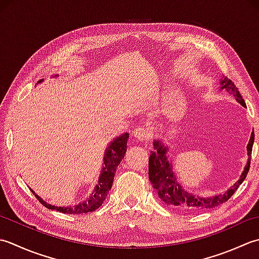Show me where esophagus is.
Wrapping results in <instances>:
<instances>
[{"label":"esophagus","mask_w":259,"mask_h":259,"mask_svg":"<svg viewBox=\"0 0 259 259\" xmlns=\"http://www.w3.org/2000/svg\"><path fill=\"white\" fill-rule=\"evenodd\" d=\"M133 136L139 141H145L149 137V131L144 127H137L133 131Z\"/></svg>","instance_id":"esophagus-1"}]
</instances>
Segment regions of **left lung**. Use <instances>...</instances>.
<instances>
[{
  "label": "left lung",
  "mask_w": 259,
  "mask_h": 259,
  "mask_svg": "<svg viewBox=\"0 0 259 259\" xmlns=\"http://www.w3.org/2000/svg\"><path fill=\"white\" fill-rule=\"evenodd\" d=\"M220 89H226L229 94L234 95L237 102L240 103L242 106L246 107V104L242 99L238 88L235 86V83L228 78H223L220 81ZM255 134L252 132L250 135V140L248 142L247 152H248V161L247 164L242 171L239 180L237 181L233 187L229 188L223 194H218L214 197H200L197 194H191L186 191L180 184H179L176 174L173 173L172 163L166 156L167 147L161 143V141H155L154 145L155 151H151V155L149 159V178L152 183L153 189L155 190L157 196L170 207L184 211V212H193V211L207 210L211 208H215L218 205L223 204L227 200L233 196L240 184L244 182L247 177V173L250 167V156L252 144H254Z\"/></svg>",
  "instance_id": "obj_1"
}]
</instances>
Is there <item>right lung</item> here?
Masks as SVG:
<instances>
[{
  "label": "right lung",
  "mask_w": 259,
  "mask_h": 259,
  "mask_svg": "<svg viewBox=\"0 0 259 259\" xmlns=\"http://www.w3.org/2000/svg\"><path fill=\"white\" fill-rule=\"evenodd\" d=\"M41 81L42 79L38 81V83ZM128 137V133H124L120 136L116 137L112 143L108 145L107 150L105 151L103 168L102 172H100L98 183L96 184V187H95L94 191L92 192L91 196H89V198L86 199L83 202H80L76 205H68V207H57V205H51L49 203H47L44 199H41L38 194L33 191L32 189H31V191L34 194V197H36V199L39 200V202H41V204H44L46 208L60 211L62 213L79 214L95 211L103 204L104 200L107 197L109 190L112 189L116 170H117V166L120 161L124 159V154L126 153V149H127Z\"/></svg>",
  "instance_id": "1"
}]
</instances>
